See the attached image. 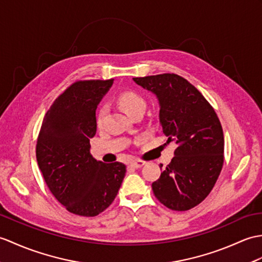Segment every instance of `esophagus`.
Here are the masks:
<instances>
[{
	"instance_id": "34e87169",
	"label": "esophagus",
	"mask_w": 262,
	"mask_h": 262,
	"mask_svg": "<svg viewBox=\"0 0 262 262\" xmlns=\"http://www.w3.org/2000/svg\"><path fill=\"white\" fill-rule=\"evenodd\" d=\"M144 164L145 163L142 162V161H133V162L129 163V166L133 167V168H139V167H142Z\"/></svg>"
}]
</instances>
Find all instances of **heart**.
Masks as SVG:
<instances>
[{"mask_svg": "<svg viewBox=\"0 0 262 262\" xmlns=\"http://www.w3.org/2000/svg\"><path fill=\"white\" fill-rule=\"evenodd\" d=\"M117 103L127 116H129L130 114L136 111H144L146 106L143 97L139 96L137 93H134V91H124V93L119 94L117 97ZM106 113L107 107L102 106L99 109L98 114H97V121H98V124L101 123Z\"/></svg>", "mask_w": 262, "mask_h": 262, "instance_id": "heart-1", "label": "heart"}]
</instances>
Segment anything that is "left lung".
Instances as JSON below:
<instances>
[{
	"instance_id": "1",
	"label": "left lung",
	"mask_w": 262,
	"mask_h": 262,
	"mask_svg": "<svg viewBox=\"0 0 262 262\" xmlns=\"http://www.w3.org/2000/svg\"><path fill=\"white\" fill-rule=\"evenodd\" d=\"M133 80L156 97L164 135L178 146L171 163L151 184L154 195L168 209L190 210L209 195L222 169L224 138L220 120L202 94L178 75Z\"/></svg>"
}]
</instances>
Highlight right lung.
Returning <instances> with one entry per match:
<instances>
[{"instance_id":"add662e5","label":"right lung","mask_w":262,"mask_h":262,"mask_svg":"<svg viewBox=\"0 0 262 262\" xmlns=\"http://www.w3.org/2000/svg\"><path fill=\"white\" fill-rule=\"evenodd\" d=\"M114 80L78 81L54 100L42 121L36 161L48 187L74 214L96 216L116 198L126 166L90 153L96 109Z\"/></svg>"}]
</instances>
